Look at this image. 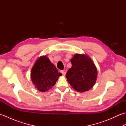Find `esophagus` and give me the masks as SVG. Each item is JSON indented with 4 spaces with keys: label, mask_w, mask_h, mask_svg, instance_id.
<instances>
[{
    "label": "esophagus",
    "mask_w": 126,
    "mask_h": 126,
    "mask_svg": "<svg viewBox=\"0 0 126 126\" xmlns=\"http://www.w3.org/2000/svg\"><path fill=\"white\" fill-rule=\"evenodd\" d=\"M61 72L62 73V74H63V76H65V74H66V72L65 71H61Z\"/></svg>",
    "instance_id": "1"
}]
</instances>
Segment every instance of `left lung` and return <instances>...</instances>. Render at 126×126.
<instances>
[{
    "label": "left lung",
    "instance_id": "8db88e82",
    "mask_svg": "<svg viewBox=\"0 0 126 126\" xmlns=\"http://www.w3.org/2000/svg\"><path fill=\"white\" fill-rule=\"evenodd\" d=\"M72 66L66 74V78L76 91L83 93L89 90L95 84L97 70L94 63L85 54H75L71 59Z\"/></svg>",
    "mask_w": 126,
    "mask_h": 126
}]
</instances>
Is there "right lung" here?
Returning a JSON list of instances; mask_svg holds the SVG:
<instances>
[{
	"mask_svg": "<svg viewBox=\"0 0 126 126\" xmlns=\"http://www.w3.org/2000/svg\"><path fill=\"white\" fill-rule=\"evenodd\" d=\"M62 75L51 62L47 56L37 59L31 71V79L35 88L45 92L54 86L58 77Z\"/></svg>",
	"mask_w": 126,
	"mask_h": 126,
	"instance_id": "1",
	"label": "right lung"
}]
</instances>
